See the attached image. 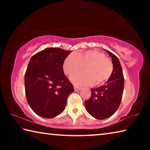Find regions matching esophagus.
<instances>
[{"label":"esophagus","instance_id":"1","mask_svg":"<svg viewBox=\"0 0 150 150\" xmlns=\"http://www.w3.org/2000/svg\"><path fill=\"white\" fill-rule=\"evenodd\" d=\"M74 88L75 91H80L82 88L80 87H77V86H74Z\"/></svg>","mask_w":150,"mask_h":150}]
</instances>
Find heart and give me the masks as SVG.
<instances>
[{"mask_svg": "<svg viewBox=\"0 0 150 150\" xmlns=\"http://www.w3.org/2000/svg\"><path fill=\"white\" fill-rule=\"evenodd\" d=\"M85 72L77 73L71 77L76 85H101L110 79L113 73L112 62L100 51L92 50L70 54L63 62V69L68 75L82 70Z\"/></svg>", "mask_w": 150, "mask_h": 150, "instance_id": "heart-1", "label": "heart"}]
</instances>
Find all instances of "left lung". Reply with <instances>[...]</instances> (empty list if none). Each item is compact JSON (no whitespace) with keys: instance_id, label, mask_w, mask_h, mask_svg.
<instances>
[{"instance_id":"obj_1","label":"left lung","mask_w":150,"mask_h":150,"mask_svg":"<svg viewBox=\"0 0 150 150\" xmlns=\"http://www.w3.org/2000/svg\"><path fill=\"white\" fill-rule=\"evenodd\" d=\"M106 52L112 61V75L106 84L91 88V97L85 102L88 112L98 120L109 118L118 110L124 86L122 69L118 57L109 51L106 50Z\"/></svg>"}]
</instances>
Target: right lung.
<instances>
[{
    "label": "right lung",
    "mask_w": 150,
    "mask_h": 150,
    "mask_svg": "<svg viewBox=\"0 0 150 150\" xmlns=\"http://www.w3.org/2000/svg\"><path fill=\"white\" fill-rule=\"evenodd\" d=\"M69 51L48 47L33 55L24 76L25 92L35 114L52 118L64 110L73 86L64 75L63 62Z\"/></svg>",
    "instance_id": "1"
}]
</instances>
